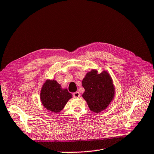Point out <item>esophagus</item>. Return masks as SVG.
<instances>
[{
	"mask_svg": "<svg viewBox=\"0 0 154 154\" xmlns=\"http://www.w3.org/2000/svg\"><path fill=\"white\" fill-rule=\"evenodd\" d=\"M73 96L74 98H79L80 96V93L79 92H73Z\"/></svg>",
	"mask_w": 154,
	"mask_h": 154,
	"instance_id": "obj_1",
	"label": "esophagus"
}]
</instances>
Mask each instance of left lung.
Listing matches in <instances>:
<instances>
[{
	"label": "left lung",
	"mask_w": 154,
	"mask_h": 154,
	"mask_svg": "<svg viewBox=\"0 0 154 154\" xmlns=\"http://www.w3.org/2000/svg\"><path fill=\"white\" fill-rule=\"evenodd\" d=\"M85 88L83 97L89 108L95 113L107 108L115 94V88L109 73L103 71L100 73L92 69L86 75L82 81Z\"/></svg>",
	"instance_id": "left-lung-1"
}]
</instances>
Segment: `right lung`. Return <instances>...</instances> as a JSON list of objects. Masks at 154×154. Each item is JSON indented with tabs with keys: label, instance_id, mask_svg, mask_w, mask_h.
Segmentation results:
<instances>
[{
	"label": "right lung",
	"instance_id": "obj_1",
	"mask_svg": "<svg viewBox=\"0 0 154 154\" xmlns=\"http://www.w3.org/2000/svg\"><path fill=\"white\" fill-rule=\"evenodd\" d=\"M41 100L45 108L54 113L62 110L72 94L66 88H62L55 80H46L41 91Z\"/></svg>",
	"mask_w": 154,
	"mask_h": 154
}]
</instances>
